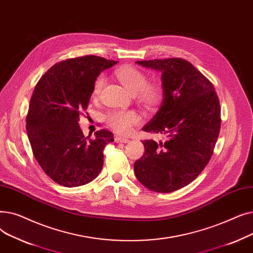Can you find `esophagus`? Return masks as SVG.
Here are the masks:
<instances>
[{"instance_id":"obj_1","label":"esophagus","mask_w":253,"mask_h":253,"mask_svg":"<svg viewBox=\"0 0 253 253\" xmlns=\"http://www.w3.org/2000/svg\"><path fill=\"white\" fill-rule=\"evenodd\" d=\"M115 141H116V142H123V143H126V142H128L129 140H128L127 138H125V137H122V136H120V135H116V136H115Z\"/></svg>"}]
</instances>
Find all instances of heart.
<instances>
[{"label": "heart", "mask_w": 253, "mask_h": 253, "mask_svg": "<svg viewBox=\"0 0 253 253\" xmlns=\"http://www.w3.org/2000/svg\"><path fill=\"white\" fill-rule=\"evenodd\" d=\"M117 76L132 95L139 94L141 101L153 105L161 98V90L156 86H147L148 79L141 72L133 68H124L118 71ZM105 78L99 76L93 85V95H98L103 88ZM106 122L118 133L127 134L132 127L139 122V117L134 112H112L106 116Z\"/></svg>", "instance_id": "heart-1"}]
</instances>
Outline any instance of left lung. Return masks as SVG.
<instances>
[{
  "instance_id": "left-lung-1",
  "label": "left lung",
  "mask_w": 253,
  "mask_h": 253,
  "mask_svg": "<svg viewBox=\"0 0 253 253\" xmlns=\"http://www.w3.org/2000/svg\"><path fill=\"white\" fill-rule=\"evenodd\" d=\"M161 73L163 100L142 127L165 141L143 140L144 154L134 173L145 188L171 193L191 183L208 164L220 130L215 89L195 66L181 58L135 61Z\"/></svg>"
}]
</instances>
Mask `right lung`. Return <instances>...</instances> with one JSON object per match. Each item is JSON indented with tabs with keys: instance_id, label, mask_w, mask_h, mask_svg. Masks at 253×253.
<instances>
[{
	"instance_id": "right-lung-1",
	"label": "right lung",
	"mask_w": 253,
	"mask_h": 253,
	"mask_svg": "<svg viewBox=\"0 0 253 253\" xmlns=\"http://www.w3.org/2000/svg\"><path fill=\"white\" fill-rule=\"evenodd\" d=\"M116 63L94 55L66 59L50 68L35 87L26 132L40 166L63 187L84 185L101 171L103 149L114 141V134L100 130L89 139L79 121L95 80Z\"/></svg>"
}]
</instances>
